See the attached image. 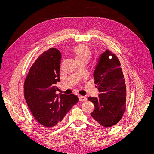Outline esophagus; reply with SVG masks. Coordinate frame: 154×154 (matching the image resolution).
<instances>
[{"label": "esophagus", "instance_id": "obj_1", "mask_svg": "<svg viewBox=\"0 0 154 154\" xmlns=\"http://www.w3.org/2000/svg\"><path fill=\"white\" fill-rule=\"evenodd\" d=\"M79 100L81 102H85L87 100V97L85 96H82V95H80L79 96Z\"/></svg>", "mask_w": 154, "mask_h": 154}]
</instances>
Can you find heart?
Masks as SVG:
<instances>
[{"label": "heart", "mask_w": 154, "mask_h": 154, "mask_svg": "<svg viewBox=\"0 0 154 154\" xmlns=\"http://www.w3.org/2000/svg\"><path fill=\"white\" fill-rule=\"evenodd\" d=\"M77 60L80 63L81 62H88L92 55L91 48L85 45H78L72 49Z\"/></svg>", "instance_id": "obj_1"}]
</instances>
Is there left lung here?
<instances>
[{"mask_svg":"<svg viewBox=\"0 0 154 154\" xmlns=\"http://www.w3.org/2000/svg\"><path fill=\"white\" fill-rule=\"evenodd\" d=\"M94 77L100 94L99 98H88L95 106L91 116L100 125L112 127L122 119L126 108L125 79L116 54L106 50L100 56Z\"/></svg>","mask_w":154,"mask_h":154,"instance_id":"1","label":"left lung"}]
</instances>
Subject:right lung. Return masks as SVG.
<instances>
[{"label": "right lung", "instance_id": "obj_1", "mask_svg": "<svg viewBox=\"0 0 154 154\" xmlns=\"http://www.w3.org/2000/svg\"><path fill=\"white\" fill-rule=\"evenodd\" d=\"M61 53L51 48L44 52L31 66L24 82V97L32 115L46 127L55 126L79 100L70 94L57 95L60 82Z\"/></svg>", "mask_w": 154, "mask_h": 154}]
</instances>
